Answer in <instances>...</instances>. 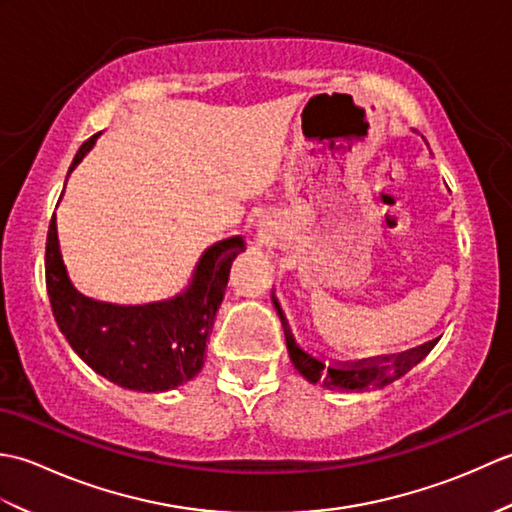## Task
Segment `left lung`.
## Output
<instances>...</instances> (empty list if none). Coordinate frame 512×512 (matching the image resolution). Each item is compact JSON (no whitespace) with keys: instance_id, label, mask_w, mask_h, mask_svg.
Returning a JSON list of instances; mask_svg holds the SVG:
<instances>
[{"instance_id":"obj_1","label":"left lung","mask_w":512,"mask_h":512,"mask_svg":"<svg viewBox=\"0 0 512 512\" xmlns=\"http://www.w3.org/2000/svg\"><path fill=\"white\" fill-rule=\"evenodd\" d=\"M273 303L277 308V314L281 319V325H284V334H286V345H288V354L290 361L295 365L297 372L310 380L312 385L321 383L325 389H339V391H372V389H383L387 385L394 383L400 376H405L409 369L416 367L424 356L431 352L433 341L416 347V350L394 354V356H378V358H369V361H358L354 365H325L323 358L314 356L310 352L303 350V347L295 341V334H292L290 325L281 312V306L277 297L273 295Z\"/></svg>"}]
</instances>
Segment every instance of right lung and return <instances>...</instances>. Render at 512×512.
<instances>
[{
	"instance_id": "obj_1",
	"label": "right lung",
	"mask_w": 512,
	"mask_h": 512,
	"mask_svg": "<svg viewBox=\"0 0 512 512\" xmlns=\"http://www.w3.org/2000/svg\"><path fill=\"white\" fill-rule=\"evenodd\" d=\"M99 136L101 132L79 147L68 173L88 156ZM244 248L239 235L222 239L204 250L189 286L180 295L145 306H118L85 297L74 288L52 215L46 242V286L54 319L72 350L96 374L118 387L147 394L176 389L204 367L206 339L213 330L215 312L222 306L231 264Z\"/></svg>"
}]
</instances>
